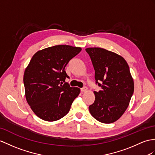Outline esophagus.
<instances>
[{
    "instance_id": "34e87169",
    "label": "esophagus",
    "mask_w": 155,
    "mask_h": 155,
    "mask_svg": "<svg viewBox=\"0 0 155 155\" xmlns=\"http://www.w3.org/2000/svg\"><path fill=\"white\" fill-rule=\"evenodd\" d=\"M86 91H87V87H84L81 89V91L82 93L85 92Z\"/></svg>"
}]
</instances>
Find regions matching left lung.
I'll use <instances>...</instances> for the list:
<instances>
[{"instance_id": "left-lung-1", "label": "left lung", "mask_w": 155, "mask_h": 155, "mask_svg": "<svg viewBox=\"0 0 155 155\" xmlns=\"http://www.w3.org/2000/svg\"><path fill=\"white\" fill-rule=\"evenodd\" d=\"M95 70L96 84L101 89L94 91L95 99L89 107V112L98 121L116 122L126 111L134 91V80L126 60L104 48L85 49Z\"/></svg>"}]
</instances>
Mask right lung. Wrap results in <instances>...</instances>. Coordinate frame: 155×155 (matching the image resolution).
<instances>
[{
    "instance_id": "right-lung-1",
    "label": "right lung",
    "mask_w": 155,
    "mask_h": 155,
    "mask_svg": "<svg viewBox=\"0 0 155 155\" xmlns=\"http://www.w3.org/2000/svg\"><path fill=\"white\" fill-rule=\"evenodd\" d=\"M81 48L55 45L37 51L24 75L25 95L35 114L45 121L54 122L66 116L80 93L65 82V67ZM65 84H64L63 83Z\"/></svg>"
}]
</instances>
